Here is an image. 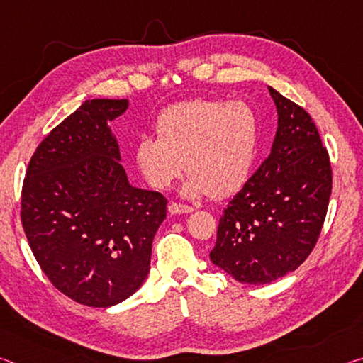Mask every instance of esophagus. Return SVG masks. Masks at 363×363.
<instances>
[{
  "label": "esophagus",
  "instance_id": "obj_1",
  "mask_svg": "<svg viewBox=\"0 0 363 363\" xmlns=\"http://www.w3.org/2000/svg\"><path fill=\"white\" fill-rule=\"evenodd\" d=\"M168 211L171 213V214H184V213H190V211H194V208L192 206H187V205H181V203H169V206H168Z\"/></svg>",
  "mask_w": 363,
  "mask_h": 363
}]
</instances>
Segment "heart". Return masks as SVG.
I'll return each instance as SVG.
<instances>
[{"instance_id":"heart-1","label":"heart","mask_w":363,"mask_h":363,"mask_svg":"<svg viewBox=\"0 0 363 363\" xmlns=\"http://www.w3.org/2000/svg\"><path fill=\"white\" fill-rule=\"evenodd\" d=\"M155 134L140 136L134 147L138 168L153 189H168L186 162L190 179L184 194L223 199L250 177L259 145V121L247 102L199 97L162 110Z\"/></svg>"}]
</instances>
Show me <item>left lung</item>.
Returning <instances> with one entry per match:
<instances>
[{
  "label": "left lung",
  "mask_w": 363,
  "mask_h": 363,
  "mask_svg": "<svg viewBox=\"0 0 363 363\" xmlns=\"http://www.w3.org/2000/svg\"><path fill=\"white\" fill-rule=\"evenodd\" d=\"M279 113L272 150L224 208L213 264L240 284L262 285L293 272L320 237L331 164L311 115L269 88Z\"/></svg>",
  "instance_id": "1"
}]
</instances>
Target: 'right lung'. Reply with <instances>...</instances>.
<instances>
[{
  "mask_svg": "<svg viewBox=\"0 0 363 363\" xmlns=\"http://www.w3.org/2000/svg\"><path fill=\"white\" fill-rule=\"evenodd\" d=\"M128 99H93L59 123L30 158L21 220L35 259L65 296L115 306L143 285L167 218L162 194L130 186L107 121Z\"/></svg>",
  "mask_w": 363,
  "mask_h": 363,
  "instance_id": "obj_1",
  "label": "right lung"
}]
</instances>
